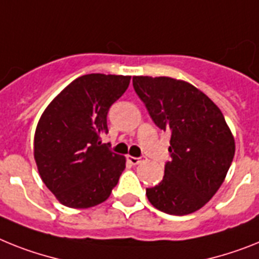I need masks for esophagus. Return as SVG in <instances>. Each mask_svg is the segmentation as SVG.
Returning <instances> with one entry per match:
<instances>
[{
	"mask_svg": "<svg viewBox=\"0 0 259 259\" xmlns=\"http://www.w3.org/2000/svg\"><path fill=\"white\" fill-rule=\"evenodd\" d=\"M127 160H129V163H132L133 166H136V164H140L141 162H143L145 160V156H127Z\"/></svg>",
	"mask_w": 259,
	"mask_h": 259,
	"instance_id": "esophagus-1",
	"label": "esophagus"
}]
</instances>
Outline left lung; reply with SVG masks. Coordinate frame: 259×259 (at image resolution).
I'll return each mask as SVG.
<instances>
[{"instance_id":"obj_1","label":"left lung","mask_w":259,"mask_h":259,"mask_svg":"<svg viewBox=\"0 0 259 259\" xmlns=\"http://www.w3.org/2000/svg\"><path fill=\"white\" fill-rule=\"evenodd\" d=\"M133 87L159 129L171 134L170 158L147 199L164 213L184 216L205 205L227 177L234 138L221 110L201 91L166 76H134Z\"/></svg>"}]
</instances>
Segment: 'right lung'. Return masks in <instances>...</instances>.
Segmentation results:
<instances>
[{"instance_id": "obj_1", "label": "right lung", "mask_w": 259, "mask_h": 259, "mask_svg": "<svg viewBox=\"0 0 259 259\" xmlns=\"http://www.w3.org/2000/svg\"><path fill=\"white\" fill-rule=\"evenodd\" d=\"M130 76L91 73L73 80L39 119L34 158L43 183L69 208L105 201L125 170V158L101 137L109 108L122 96Z\"/></svg>"}]
</instances>
